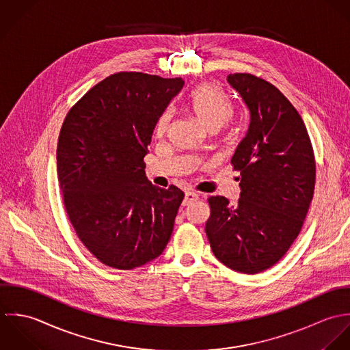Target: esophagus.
<instances>
[{"mask_svg": "<svg viewBox=\"0 0 350 350\" xmlns=\"http://www.w3.org/2000/svg\"><path fill=\"white\" fill-rule=\"evenodd\" d=\"M199 200V195L196 192H187L185 198H184V206H191L193 202Z\"/></svg>", "mask_w": 350, "mask_h": 350, "instance_id": "34e87169", "label": "esophagus"}]
</instances>
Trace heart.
I'll list each match as a JSON object with an SVG mask.
<instances>
[{"label":"heart","instance_id":"1","mask_svg":"<svg viewBox=\"0 0 350 350\" xmlns=\"http://www.w3.org/2000/svg\"><path fill=\"white\" fill-rule=\"evenodd\" d=\"M187 103L191 112L208 131H217L223 127L232 118L235 111L230 96L215 83H203L198 86L189 93ZM170 120V111H165L157 122L155 133L163 135L169 129Z\"/></svg>","mask_w":350,"mask_h":350}]
</instances>
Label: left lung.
Returning <instances> with one entry per match:
<instances>
[{
  "label": "left lung",
  "instance_id": "8db88e82",
  "mask_svg": "<svg viewBox=\"0 0 350 350\" xmlns=\"http://www.w3.org/2000/svg\"><path fill=\"white\" fill-rule=\"evenodd\" d=\"M227 81L250 111L247 133L231 158L241 172V196L237 206L208 198L206 234L220 262L256 275L279 262L297 238L317 165L301 116L275 85L249 72L230 74Z\"/></svg>",
  "mask_w": 350,
  "mask_h": 350
}]
</instances>
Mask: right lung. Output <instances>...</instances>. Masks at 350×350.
Returning <instances> with one entry per match:
<instances>
[{"label":"right lung","mask_w":350,"mask_h":350,"mask_svg":"<svg viewBox=\"0 0 350 350\" xmlns=\"http://www.w3.org/2000/svg\"><path fill=\"white\" fill-rule=\"evenodd\" d=\"M181 78L120 71L96 83L68 112L57 167L64 204L83 246L104 265L130 271L162 254L184 192L152 185L147 146Z\"/></svg>","instance_id":"obj_1"}]
</instances>
